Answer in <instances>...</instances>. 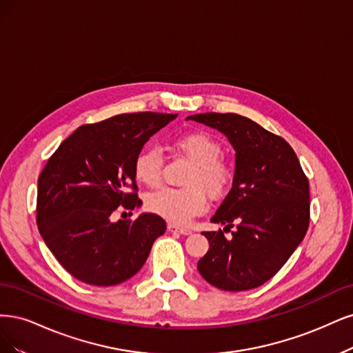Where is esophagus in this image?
<instances>
[{
    "instance_id": "34e87169",
    "label": "esophagus",
    "mask_w": 353,
    "mask_h": 353,
    "mask_svg": "<svg viewBox=\"0 0 353 353\" xmlns=\"http://www.w3.org/2000/svg\"><path fill=\"white\" fill-rule=\"evenodd\" d=\"M167 229H168V232H172V233H179V234H185V236H188V234L192 233L190 230L183 229V227H179V225L172 224V223H170V224L167 225Z\"/></svg>"
}]
</instances>
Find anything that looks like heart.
Returning <instances> with one entry per match:
<instances>
[{
	"instance_id": "heart-1",
	"label": "heart",
	"mask_w": 353,
	"mask_h": 353,
	"mask_svg": "<svg viewBox=\"0 0 353 353\" xmlns=\"http://www.w3.org/2000/svg\"><path fill=\"white\" fill-rule=\"evenodd\" d=\"M176 146L193 163L186 189H161L146 198V208L173 224H188L208 207L207 193L221 198L233 181V170L221 158L223 145L205 132L180 136ZM163 157L157 148L142 151L134 160V176L141 183L157 188L163 179Z\"/></svg>"
}]
</instances>
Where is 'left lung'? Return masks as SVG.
I'll use <instances>...</instances> for the list:
<instances>
[{
    "label": "left lung",
    "mask_w": 353,
    "mask_h": 353,
    "mask_svg": "<svg viewBox=\"0 0 353 353\" xmlns=\"http://www.w3.org/2000/svg\"><path fill=\"white\" fill-rule=\"evenodd\" d=\"M188 119L221 132L236 152L230 192L212 223L234 227L232 239L203 232L208 252L199 274L221 290L261 286L286 264L310 225V183L292 146L251 119L205 112Z\"/></svg>",
    "instance_id": "obj_1"
}]
</instances>
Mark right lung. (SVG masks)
Returning a JSON list of instances; mask_svg holds the SVG:
<instances>
[{"label":"right lung","mask_w":353,"mask_h":353,"mask_svg":"<svg viewBox=\"0 0 353 353\" xmlns=\"http://www.w3.org/2000/svg\"><path fill=\"white\" fill-rule=\"evenodd\" d=\"M177 114L133 112L74 130L38 179L37 223L45 245L73 277L114 286L133 277L165 221L151 212L111 221L139 205L134 160L152 134ZM132 188L134 192H129Z\"/></svg>","instance_id":"obj_1"}]
</instances>
